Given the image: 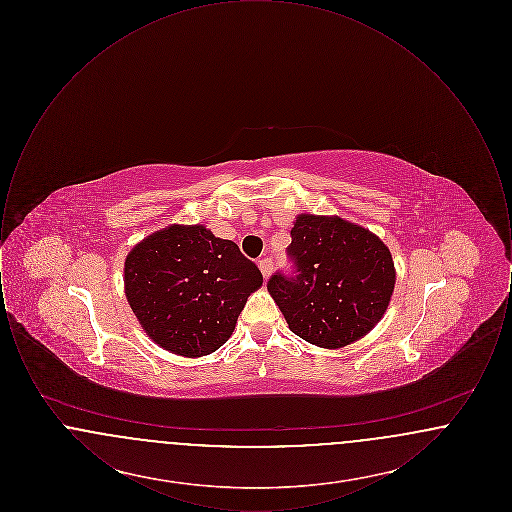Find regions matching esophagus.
Segmentation results:
<instances>
[{
    "label": "esophagus",
    "instance_id": "esophagus-1",
    "mask_svg": "<svg viewBox=\"0 0 512 512\" xmlns=\"http://www.w3.org/2000/svg\"><path fill=\"white\" fill-rule=\"evenodd\" d=\"M272 265H274V263H272V259H270V257H265V259H261V261H259V268H261V272H263V276H265V278L270 276V272H272Z\"/></svg>",
    "mask_w": 512,
    "mask_h": 512
}]
</instances>
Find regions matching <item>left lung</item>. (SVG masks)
<instances>
[{"label":"left lung","instance_id":"8db88e82","mask_svg":"<svg viewBox=\"0 0 512 512\" xmlns=\"http://www.w3.org/2000/svg\"><path fill=\"white\" fill-rule=\"evenodd\" d=\"M288 257L292 272H274L267 288L299 338L338 349L384 317L395 268L378 236L338 217L299 215Z\"/></svg>","mask_w":512,"mask_h":512}]
</instances>
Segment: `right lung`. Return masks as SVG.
Listing matches in <instances>:
<instances>
[{
    "label": "right lung",
    "mask_w": 512,
    "mask_h": 512,
    "mask_svg": "<svg viewBox=\"0 0 512 512\" xmlns=\"http://www.w3.org/2000/svg\"><path fill=\"white\" fill-rule=\"evenodd\" d=\"M263 274L230 240L174 224L147 236L124 263V290L147 336L182 357L217 351Z\"/></svg>",
    "instance_id": "obj_1"
}]
</instances>
